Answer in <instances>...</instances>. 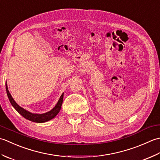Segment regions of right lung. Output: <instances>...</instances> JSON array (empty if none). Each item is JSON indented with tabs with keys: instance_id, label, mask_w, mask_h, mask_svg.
I'll list each match as a JSON object with an SVG mask.
<instances>
[{
	"instance_id": "right-lung-1",
	"label": "right lung",
	"mask_w": 160,
	"mask_h": 160,
	"mask_svg": "<svg viewBox=\"0 0 160 160\" xmlns=\"http://www.w3.org/2000/svg\"><path fill=\"white\" fill-rule=\"evenodd\" d=\"M5 86H6L7 94H8L9 100L10 102V103H11V104L12 105V107L14 108L22 117H24L25 119H28V120H30L33 122H37V123H43V122L49 121L52 120V119L55 118L60 111V108H61V107H62V104L63 102L64 93L61 95L60 99L58 100V101L56 105L52 108V110L42 114L33 113H31V112L25 110V108H22L21 107H20L19 105L16 102L15 100H13L12 95L10 94L9 91L8 90V84H5Z\"/></svg>"
}]
</instances>
